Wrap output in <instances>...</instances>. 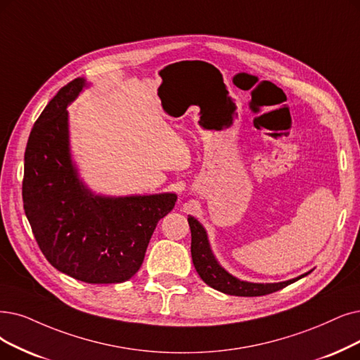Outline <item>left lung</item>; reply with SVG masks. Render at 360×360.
Segmentation results:
<instances>
[{"label":"left lung","mask_w":360,"mask_h":360,"mask_svg":"<svg viewBox=\"0 0 360 360\" xmlns=\"http://www.w3.org/2000/svg\"><path fill=\"white\" fill-rule=\"evenodd\" d=\"M188 221L192 232L191 252H192L193 266L200 279H202L208 286H211V288L217 290L220 292H224L227 295H236V297H260V295L276 292L285 288V286H288L295 281L307 276L309 273H311L310 270L294 279L275 282V283H255V282L242 281L233 275H230V273L224 267H221V264L217 262V258H215V255L212 254L207 230L204 229V226L200 224L195 217H192V215H189Z\"/></svg>","instance_id":"1"}]
</instances>
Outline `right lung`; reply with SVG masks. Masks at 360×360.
<instances>
[{"label":"right lung","mask_w":360,"mask_h":360,"mask_svg":"<svg viewBox=\"0 0 360 360\" xmlns=\"http://www.w3.org/2000/svg\"><path fill=\"white\" fill-rule=\"evenodd\" d=\"M85 87L84 78L65 85L34 124L25 150L23 208L53 267L87 283H120L140 269L177 195H97L82 181L70 153L66 108Z\"/></svg>","instance_id":"right-lung-1"}]
</instances>
